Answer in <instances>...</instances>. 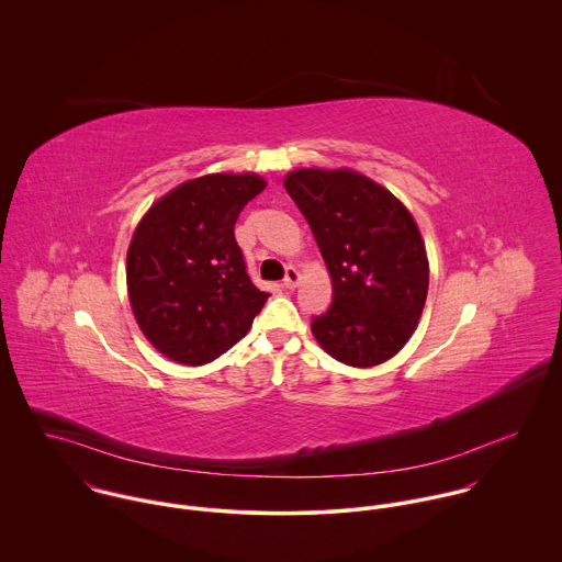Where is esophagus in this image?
<instances>
[{"label":"esophagus","instance_id":"1","mask_svg":"<svg viewBox=\"0 0 562 562\" xmlns=\"http://www.w3.org/2000/svg\"><path fill=\"white\" fill-rule=\"evenodd\" d=\"M299 283H301V274H299V270H296V268H288V270H285V279H283V288L294 290Z\"/></svg>","mask_w":562,"mask_h":562}]
</instances>
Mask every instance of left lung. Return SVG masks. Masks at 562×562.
Segmentation results:
<instances>
[{"mask_svg":"<svg viewBox=\"0 0 562 562\" xmlns=\"http://www.w3.org/2000/svg\"><path fill=\"white\" fill-rule=\"evenodd\" d=\"M283 186L327 263L334 305L312 334L334 360L371 369L394 358L418 327L429 261L407 206L351 168H301Z\"/></svg>","mask_w":562,"mask_h":562,"instance_id":"left-lung-1","label":"left lung"}]
</instances>
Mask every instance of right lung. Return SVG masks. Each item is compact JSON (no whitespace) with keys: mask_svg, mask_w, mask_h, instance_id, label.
Wrapping results in <instances>:
<instances>
[{"mask_svg":"<svg viewBox=\"0 0 562 562\" xmlns=\"http://www.w3.org/2000/svg\"><path fill=\"white\" fill-rule=\"evenodd\" d=\"M263 189L255 172L204 175L170 189L139 220L126 255L128 301L148 342L168 360H217L268 301L248 277L233 231Z\"/></svg>","mask_w":562,"mask_h":562,"instance_id":"right-lung-1","label":"right lung"}]
</instances>
